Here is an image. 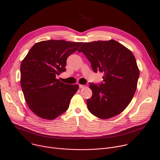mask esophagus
Segmentation results:
<instances>
[{
    "label": "esophagus",
    "instance_id": "obj_1",
    "mask_svg": "<svg viewBox=\"0 0 160 160\" xmlns=\"http://www.w3.org/2000/svg\"><path fill=\"white\" fill-rule=\"evenodd\" d=\"M85 86V85H81V84H79V88H84Z\"/></svg>",
    "mask_w": 160,
    "mask_h": 160
}]
</instances>
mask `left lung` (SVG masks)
Here are the masks:
<instances>
[{"label": "left lung", "mask_w": 160, "mask_h": 160, "mask_svg": "<svg viewBox=\"0 0 160 160\" xmlns=\"http://www.w3.org/2000/svg\"><path fill=\"white\" fill-rule=\"evenodd\" d=\"M78 51L85 55L94 72L104 75L103 83L89 85L92 96L87 100L88 111L103 119L121 114L132 99L139 77L131 51L111 39L84 42Z\"/></svg>", "instance_id": "left-lung-1"}]
</instances>
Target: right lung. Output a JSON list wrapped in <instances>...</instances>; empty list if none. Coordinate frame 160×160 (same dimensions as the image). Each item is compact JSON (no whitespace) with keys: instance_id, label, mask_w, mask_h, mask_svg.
<instances>
[{"instance_id":"add662e5","label":"right lung","mask_w":160,"mask_h":160,"mask_svg":"<svg viewBox=\"0 0 160 160\" xmlns=\"http://www.w3.org/2000/svg\"><path fill=\"white\" fill-rule=\"evenodd\" d=\"M82 42L48 40L34 44L21 65V86L29 109L38 117L55 119L69 107L78 85L65 84L56 76L66 70L68 57Z\"/></svg>"}]
</instances>
